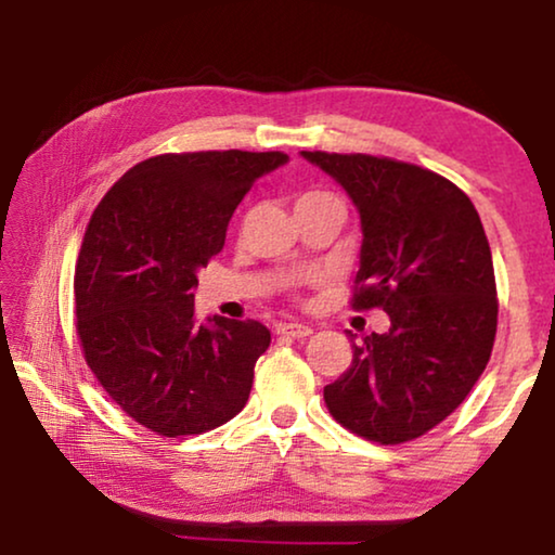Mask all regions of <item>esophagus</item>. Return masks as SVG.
<instances>
[{"label": "esophagus", "mask_w": 555, "mask_h": 555, "mask_svg": "<svg viewBox=\"0 0 555 555\" xmlns=\"http://www.w3.org/2000/svg\"><path fill=\"white\" fill-rule=\"evenodd\" d=\"M310 325L306 323H280L278 325V336H287V338H306L310 336Z\"/></svg>", "instance_id": "1"}]
</instances>
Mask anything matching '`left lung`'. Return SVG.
I'll use <instances>...</instances> for the list:
<instances>
[{
	"label": "left lung",
	"mask_w": 555,
	"mask_h": 555,
	"mask_svg": "<svg viewBox=\"0 0 555 555\" xmlns=\"http://www.w3.org/2000/svg\"><path fill=\"white\" fill-rule=\"evenodd\" d=\"M300 156L359 209L353 308H382L391 321L353 344L351 366L323 399L359 437L409 442L447 420L490 361L498 291L480 215L462 189L422 166L366 154Z\"/></svg>",
	"instance_id": "1"
}]
</instances>
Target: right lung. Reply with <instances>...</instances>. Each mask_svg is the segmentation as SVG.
Returning <instances> with one entry per match:
<instances>
[{"mask_svg": "<svg viewBox=\"0 0 555 555\" xmlns=\"http://www.w3.org/2000/svg\"><path fill=\"white\" fill-rule=\"evenodd\" d=\"M285 164L280 151L154 156L90 217L75 264L82 351L108 397L156 435H202L247 404L270 331L222 315L199 323L194 287L242 196Z\"/></svg>", "mask_w": 555, "mask_h": 555, "instance_id": "1", "label": "right lung"}]
</instances>
